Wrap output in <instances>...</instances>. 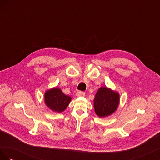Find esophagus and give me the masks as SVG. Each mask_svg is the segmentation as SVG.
I'll use <instances>...</instances> for the list:
<instances>
[{
	"instance_id": "34e87169",
	"label": "esophagus",
	"mask_w": 160,
	"mask_h": 160,
	"mask_svg": "<svg viewBox=\"0 0 160 160\" xmlns=\"http://www.w3.org/2000/svg\"><path fill=\"white\" fill-rule=\"evenodd\" d=\"M85 95V93L83 91H78L76 93V96L77 97H84Z\"/></svg>"
}]
</instances>
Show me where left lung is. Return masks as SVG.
Wrapping results in <instances>:
<instances>
[{
    "mask_svg": "<svg viewBox=\"0 0 160 160\" xmlns=\"http://www.w3.org/2000/svg\"><path fill=\"white\" fill-rule=\"evenodd\" d=\"M119 103V94L107 87H101L94 99V109L99 118H105L117 110Z\"/></svg>",
    "mask_w": 160,
    "mask_h": 160,
    "instance_id": "1",
    "label": "left lung"
}]
</instances>
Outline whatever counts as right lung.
<instances>
[{
    "label": "right lung",
    "instance_id": "1",
    "mask_svg": "<svg viewBox=\"0 0 160 160\" xmlns=\"http://www.w3.org/2000/svg\"><path fill=\"white\" fill-rule=\"evenodd\" d=\"M44 99L45 105L51 111L61 113L69 105L71 98L65 95L61 89L54 88L45 91Z\"/></svg>",
    "mask_w": 160,
    "mask_h": 160
}]
</instances>
